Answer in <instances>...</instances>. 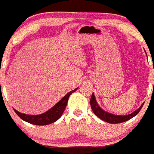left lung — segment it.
Masks as SVG:
<instances>
[{
  "label": "left lung",
  "instance_id": "left-lung-1",
  "mask_svg": "<svg viewBox=\"0 0 154 154\" xmlns=\"http://www.w3.org/2000/svg\"><path fill=\"white\" fill-rule=\"evenodd\" d=\"M143 103L140 106V107L136 109L135 111L133 112L132 113L128 115H126V116H119V115H114L112 114V113L108 112L105 111L100 107V106L97 103V100H96V97H95L94 93H93L92 94L91 99H90V106H91L92 110L94 112V114L97 116L98 118H100V119H102L103 121L106 122L110 123V124H118V123H122L125 122L126 121H128L129 119H132L133 117L136 116V115L138 114V112H140V110L141 109L142 106H143Z\"/></svg>",
  "mask_w": 154,
  "mask_h": 154
}]
</instances>
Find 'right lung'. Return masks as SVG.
I'll use <instances>...</instances> for the list:
<instances>
[{
	"mask_svg": "<svg viewBox=\"0 0 154 154\" xmlns=\"http://www.w3.org/2000/svg\"><path fill=\"white\" fill-rule=\"evenodd\" d=\"M77 89L78 88H76L67 93L58 103H56L52 108H51L50 109L42 114L26 115L20 112L15 109H14V110L19 117L26 122L35 125H47L54 122L61 117L66 106H67L69 97L72 94V93H74Z\"/></svg>",
	"mask_w": 154,
	"mask_h": 154,
	"instance_id": "1",
	"label": "right lung"
}]
</instances>
